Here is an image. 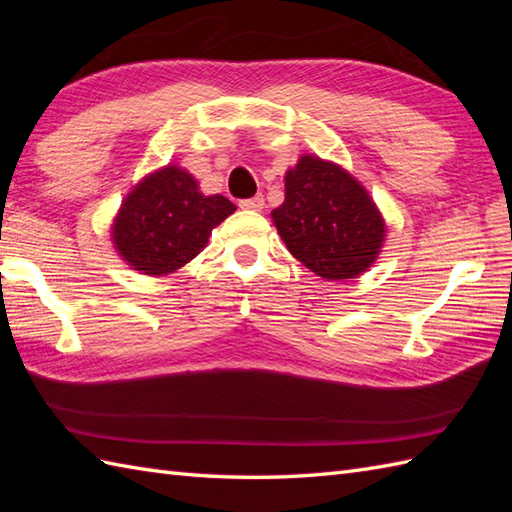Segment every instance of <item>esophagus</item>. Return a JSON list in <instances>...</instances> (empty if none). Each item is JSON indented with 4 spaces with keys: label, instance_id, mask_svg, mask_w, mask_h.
Segmentation results:
<instances>
[{
    "label": "esophagus",
    "instance_id": "esophagus-1",
    "mask_svg": "<svg viewBox=\"0 0 512 512\" xmlns=\"http://www.w3.org/2000/svg\"><path fill=\"white\" fill-rule=\"evenodd\" d=\"M239 207L245 211H260L262 207H265V198H262V194H258L254 198H243V200H239Z\"/></svg>",
    "mask_w": 512,
    "mask_h": 512
}]
</instances>
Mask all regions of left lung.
Returning a JSON list of instances; mask_svg holds the SVG:
<instances>
[{"label":"left lung","instance_id":"left-lung-1","mask_svg":"<svg viewBox=\"0 0 512 512\" xmlns=\"http://www.w3.org/2000/svg\"><path fill=\"white\" fill-rule=\"evenodd\" d=\"M271 215L290 254L324 280L361 275L384 241V222L359 181L312 156L288 170L286 200Z\"/></svg>","mask_w":512,"mask_h":512}]
</instances>
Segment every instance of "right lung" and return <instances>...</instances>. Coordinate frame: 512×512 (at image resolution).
Returning a JSON list of instances; mask_svg holds the SVG:
<instances>
[{
    "label": "right lung",
    "mask_w": 512,
    "mask_h": 512,
    "mask_svg": "<svg viewBox=\"0 0 512 512\" xmlns=\"http://www.w3.org/2000/svg\"><path fill=\"white\" fill-rule=\"evenodd\" d=\"M237 207L222 194L203 196L192 175L166 166L123 200L113 241L130 267L164 275L200 254L211 230Z\"/></svg>",
    "instance_id": "add662e5"
}]
</instances>
